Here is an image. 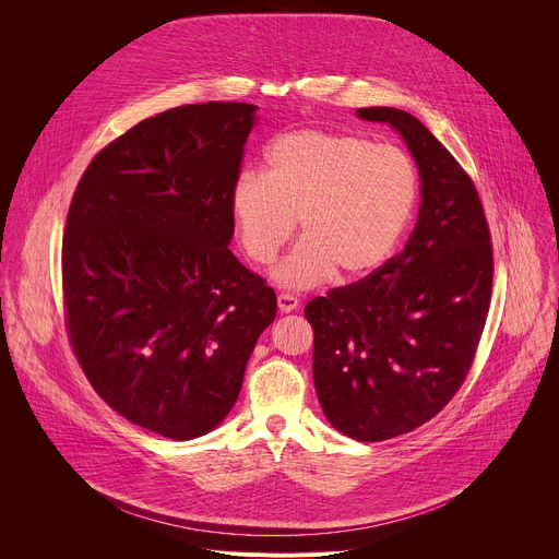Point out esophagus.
Returning a JSON list of instances; mask_svg holds the SVG:
<instances>
[{"label": "esophagus", "instance_id": "1", "mask_svg": "<svg viewBox=\"0 0 559 559\" xmlns=\"http://www.w3.org/2000/svg\"><path fill=\"white\" fill-rule=\"evenodd\" d=\"M298 302H300L298 296H294V294H289V292H281V294H278V309L285 311V313H287V311H294V309L298 307Z\"/></svg>", "mask_w": 559, "mask_h": 559}]
</instances>
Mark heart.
<instances>
[{
  "instance_id": "obj_1",
  "label": "heart",
  "mask_w": 559,
  "mask_h": 559,
  "mask_svg": "<svg viewBox=\"0 0 559 559\" xmlns=\"http://www.w3.org/2000/svg\"><path fill=\"white\" fill-rule=\"evenodd\" d=\"M418 194V170L403 147L305 128L267 145L263 175L236 181L229 212L238 243L261 267L274 263L300 218L305 236L274 278L307 289L336 272L356 278L384 265L403 241Z\"/></svg>"
}]
</instances>
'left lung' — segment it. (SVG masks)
<instances>
[{
  "instance_id": "1",
  "label": "left lung",
  "mask_w": 559,
  "mask_h": 559,
  "mask_svg": "<svg viewBox=\"0 0 559 559\" xmlns=\"http://www.w3.org/2000/svg\"><path fill=\"white\" fill-rule=\"evenodd\" d=\"M401 132L423 179L416 229L369 276L311 298L313 384L328 420L360 442L409 433L462 386L493 289V248L475 183L409 112L360 108Z\"/></svg>"
}]
</instances>
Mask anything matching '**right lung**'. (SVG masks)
I'll return each mask as SVG.
<instances>
[{
    "instance_id": "add662e5",
    "label": "right lung",
    "mask_w": 559,
    "mask_h": 559,
    "mask_svg": "<svg viewBox=\"0 0 559 559\" xmlns=\"http://www.w3.org/2000/svg\"><path fill=\"white\" fill-rule=\"evenodd\" d=\"M257 106L210 102L143 119L91 162L72 194L66 332L93 389L173 440L234 407L276 294L236 261L231 190Z\"/></svg>"
}]
</instances>
